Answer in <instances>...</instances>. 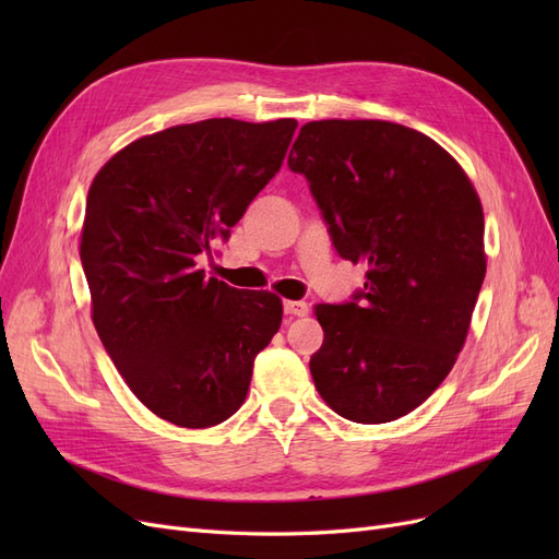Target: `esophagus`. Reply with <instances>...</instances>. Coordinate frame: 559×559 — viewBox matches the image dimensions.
<instances>
[{
  "instance_id": "1",
  "label": "esophagus",
  "mask_w": 559,
  "mask_h": 559,
  "mask_svg": "<svg viewBox=\"0 0 559 559\" xmlns=\"http://www.w3.org/2000/svg\"><path fill=\"white\" fill-rule=\"evenodd\" d=\"M310 312V306L302 300H284V314L286 317H306Z\"/></svg>"
}]
</instances>
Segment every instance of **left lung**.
Wrapping results in <instances>:
<instances>
[{
	"instance_id": "obj_1",
	"label": "left lung",
	"mask_w": 559,
	"mask_h": 559,
	"mask_svg": "<svg viewBox=\"0 0 559 559\" xmlns=\"http://www.w3.org/2000/svg\"><path fill=\"white\" fill-rule=\"evenodd\" d=\"M289 170L308 179L341 259L368 267L349 300L314 308L317 392L359 425L408 415L464 347L485 280L480 200L443 146L389 121L306 123Z\"/></svg>"
}]
</instances>
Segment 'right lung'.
Listing matches in <instances>:
<instances>
[{
	"mask_svg": "<svg viewBox=\"0 0 559 559\" xmlns=\"http://www.w3.org/2000/svg\"><path fill=\"white\" fill-rule=\"evenodd\" d=\"M296 126H175L118 151L91 183L81 265L93 324L132 394L177 427H214L238 411L282 324L275 294L207 280L195 259L230 238Z\"/></svg>",
	"mask_w": 559,
	"mask_h": 559,
	"instance_id": "obj_1",
	"label": "right lung"
}]
</instances>
